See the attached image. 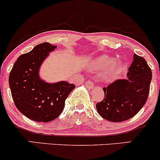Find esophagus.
<instances>
[{
  "label": "esophagus",
  "mask_w": 160,
  "mask_h": 160,
  "mask_svg": "<svg viewBox=\"0 0 160 160\" xmlns=\"http://www.w3.org/2000/svg\"><path fill=\"white\" fill-rule=\"evenodd\" d=\"M85 85L86 87L88 88V89H92V88L94 87V84H93L92 82L90 81V80H89V81H86Z\"/></svg>",
  "instance_id": "obj_1"
}]
</instances>
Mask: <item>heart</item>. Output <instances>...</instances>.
Segmentation results:
<instances>
[{
	"instance_id": "b5f03b06",
	"label": "heart",
	"mask_w": 160,
	"mask_h": 160,
	"mask_svg": "<svg viewBox=\"0 0 160 160\" xmlns=\"http://www.w3.org/2000/svg\"><path fill=\"white\" fill-rule=\"evenodd\" d=\"M117 60L116 57L108 55H101L95 57L88 65V70L92 73H102L107 71L104 74V78H113L121 72L123 68V62Z\"/></svg>"
}]
</instances>
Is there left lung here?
Instances as JSON below:
<instances>
[{"instance_id": "8db88e82", "label": "left lung", "mask_w": 160, "mask_h": 160, "mask_svg": "<svg viewBox=\"0 0 160 160\" xmlns=\"http://www.w3.org/2000/svg\"><path fill=\"white\" fill-rule=\"evenodd\" d=\"M152 71L143 57L134 54L126 79H119L104 87L103 101L96 104L104 120L122 122L138 113L148 99Z\"/></svg>"}]
</instances>
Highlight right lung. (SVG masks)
<instances>
[{
    "label": "right lung",
    "instance_id": "right-lung-1",
    "mask_svg": "<svg viewBox=\"0 0 160 160\" xmlns=\"http://www.w3.org/2000/svg\"><path fill=\"white\" fill-rule=\"evenodd\" d=\"M57 48L42 43L21 55L9 77L11 94L17 109L37 122H50L62 113L65 102L75 88L67 81L47 82L40 77V68L49 52Z\"/></svg>",
    "mask_w": 160,
    "mask_h": 160
}]
</instances>
